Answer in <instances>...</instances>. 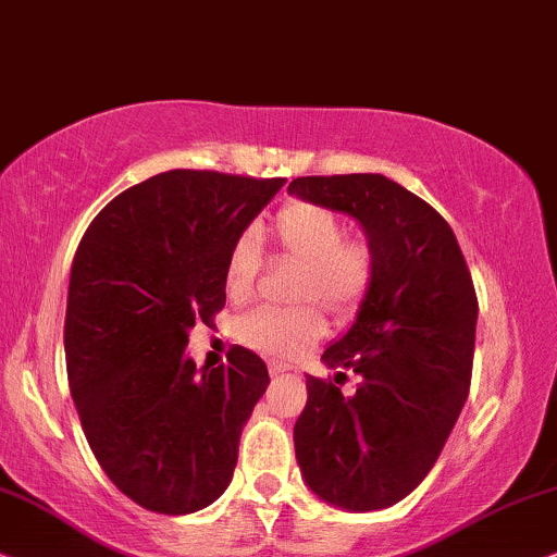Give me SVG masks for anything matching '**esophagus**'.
Wrapping results in <instances>:
<instances>
[{
    "instance_id": "obj_1",
    "label": "esophagus",
    "mask_w": 557,
    "mask_h": 557,
    "mask_svg": "<svg viewBox=\"0 0 557 557\" xmlns=\"http://www.w3.org/2000/svg\"><path fill=\"white\" fill-rule=\"evenodd\" d=\"M293 372L290 364H283V361H270V374L272 376H280V374H287Z\"/></svg>"
}]
</instances>
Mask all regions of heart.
Segmentation results:
<instances>
[{"label": "heart", "mask_w": 557, "mask_h": 557, "mask_svg": "<svg viewBox=\"0 0 557 557\" xmlns=\"http://www.w3.org/2000/svg\"><path fill=\"white\" fill-rule=\"evenodd\" d=\"M272 242L277 255L300 264L293 300L318 302L333 318H348L361 306L374 280V249L364 236H346L336 211L318 203H287L274 216ZM259 272V234L247 228L236 236L226 257V295L247 302ZM325 321L313 306L293 310L257 308L236 323L244 346L274 359H295L323 336Z\"/></svg>", "instance_id": "obj_1"}]
</instances>
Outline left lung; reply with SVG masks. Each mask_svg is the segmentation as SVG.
I'll list each match as a JSON object with an SVG mask.
<instances>
[{
    "instance_id": "8db88e82",
    "label": "left lung",
    "mask_w": 557,
    "mask_h": 557,
    "mask_svg": "<svg viewBox=\"0 0 557 557\" xmlns=\"http://www.w3.org/2000/svg\"><path fill=\"white\" fill-rule=\"evenodd\" d=\"M287 193L348 213L374 249V280L356 321L325 348L333 380L306 376L295 422L302 479L348 511L387 509L438 461L469 397L479 302L454 228L433 206L376 173L295 177Z\"/></svg>"
}]
</instances>
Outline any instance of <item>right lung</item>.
Returning a JSON list of instances; mask_svg holds the SVG:
<instances>
[{
    "mask_svg": "<svg viewBox=\"0 0 557 557\" xmlns=\"http://www.w3.org/2000/svg\"><path fill=\"white\" fill-rule=\"evenodd\" d=\"M283 177L168 170L88 224L71 267L65 369L103 473L139 507L190 515L226 492L270 374L244 346L198 372L196 321L226 306V257Z\"/></svg>",
    "mask_w": 557,
    "mask_h": 557,
    "instance_id": "obj_1",
    "label": "right lung"
}]
</instances>
